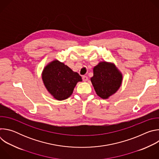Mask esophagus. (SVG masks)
I'll return each instance as SVG.
<instances>
[{"instance_id": "1", "label": "esophagus", "mask_w": 159, "mask_h": 159, "mask_svg": "<svg viewBox=\"0 0 159 159\" xmlns=\"http://www.w3.org/2000/svg\"><path fill=\"white\" fill-rule=\"evenodd\" d=\"M82 80H83L84 82H87V81L88 80V77H87V76L84 75V76L82 77Z\"/></svg>"}]
</instances>
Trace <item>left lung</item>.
Segmentation results:
<instances>
[{
  "label": "left lung",
  "mask_w": 159,
  "mask_h": 159,
  "mask_svg": "<svg viewBox=\"0 0 159 159\" xmlns=\"http://www.w3.org/2000/svg\"><path fill=\"white\" fill-rule=\"evenodd\" d=\"M90 81L98 96L107 99L115 94L121 85L123 74L114 63L102 61L93 68Z\"/></svg>",
  "instance_id": "8db88e82"
}]
</instances>
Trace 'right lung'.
I'll use <instances>...</instances> for the list:
<instances>
[{
	"mask_svg": "<svg viewBox=\"0 0 159 159\" xmlns=\"http://www.w3.org/2000/svg\"><path fill=\"white\" fill-rule=\"evenodd\" d=\"M41 76L45 88L58 101L69 98L77 84L82 81L78 73L57 59L44 67Z\"/></svg>",
	"mask_w": 159,
	"mask_h": 159,
	"instance_id": "add662e5",
	"label": "right lung"
}]
</instances>
